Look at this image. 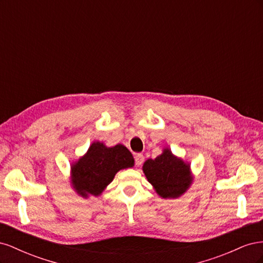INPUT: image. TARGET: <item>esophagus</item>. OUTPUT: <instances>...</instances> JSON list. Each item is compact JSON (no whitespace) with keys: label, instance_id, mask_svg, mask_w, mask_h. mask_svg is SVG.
Here are the masks:
<instances>
[{"label":"esophagus","instance_id":"obj_1","mask_svg":"<svg viewBox=\"0 0 263 263\" xmlns=\"http://www.w3.org/2000/svg\"><path fill=\"white\" fill-rule=\"evenodd\" d=\"M145 160V157L142 154H137L136 156H135V163H136V165H141V163L144 162Z\"/></svg>","mask_w":263,"mask_h":263}]
</instances>
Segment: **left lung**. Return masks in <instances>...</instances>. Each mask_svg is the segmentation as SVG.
Listing matches in <instances>:
<instances>
[{
  "instance_id": "left-lung-1",
  "label": "left lung",
  "mask_w": 263,
  "mask_h": 263,
  "mask_svg": "<svg viewBox=\"0 0 263 263\" xmlns=\"http://www.w3.org/2000/svg\"><path fill=\"white\" fill-rule=\"evenodd\" d=\"M142 170L156 192L163 198L179 197L192 182L190 165L173 156L168 148L156 159H148Z\"/></svg>"
}]
</instances>
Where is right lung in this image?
<instances>
[{"instance_id":"obj_1","label":"right lung","mask_w":263,"mask_h":263,"mask_svg":"<svg viewBox=\"0 0 263 263\" xmlns=\"http://www.w3.org/2000/svg\"><path fill=\"white\" fill-rule=\"evenodd\" d=\"M133 165V155L125 146L108 148L100 141L93 142L87 153L71 168L73 187L83 197L98 196L119 170Z\"/></svg>"}]
</instances>
